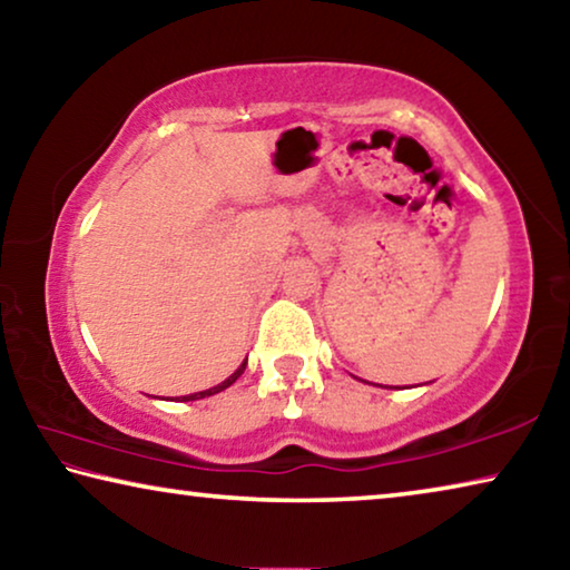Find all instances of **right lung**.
Here are the masks:
<instances>
[{"label":"right lung","mask_w":570,"mask_h":570,"mask_svg":"<svg viewBox=\"0 0 570 570\" xmlns=\"http://www.w3.org/2000/svg\"><path fill=\"white\" fill-rule=\"evenodd\" d=\"M244 370H246V360H244V364L238 366V370L230 374L228 380H224L220 384H216V387H210V390H204V392H196V394H186V397H178V402H190V400H204V397H210V394H218V392H224L226 387H230V384H234L240 374H244Z\"/></svg>","instance_id":"right-lung-1"}]
</instances>
